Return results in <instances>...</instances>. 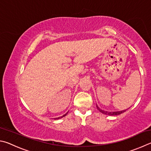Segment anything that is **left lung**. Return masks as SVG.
<instances>
[{"instance_id": "obj_1", "label": "left lung", "mask_w": 151, "mask_h": 151, "mask_svg": "<svg viewBox=\"0 0 151 151\" xmlns=\"http://www.w3.org/2000/svg\"><path fill=\"white\" fill-rule=\"evenodd\" d=\"M97 108L100 112L104 113V114L105 115H120L121 113H124L125 111H126V110H123V111H115V112H108V111H104L99 108V107L97 105Z\"/></svg>"}]
</instances>
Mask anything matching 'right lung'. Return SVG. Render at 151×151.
I'll return each instance as SVG.
<instances>
[{"instance_id": "obj_1", "label": "right lung", "mask_w": 151, "mask_h": 151, "mask_svg": "<svg viewBox=\"0 0 151 151\" xmlns=\"http://www.w3.org/2000/svg\"><path fill=\"white\" fill-rule=\"evenodd\" d=\"M67 113H66V114H65V115H63L62 116V117H64V116H65L66 115H67ZM60 117H58V118H55V119H60Z\"/></svg>"}]
</instances>
